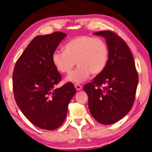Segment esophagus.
I'll return each instance as SVG.
<instances>
[{"label":"esophagus","mask_w":152,"mask_h":152,"mask_svg":"<svg viewBox=\"0 0 152 152\" xmlns=\"http://www.w3.org/2000/svg\"><path fill=\"white\" fill-rule=\"evenodd\" d=\"M75 87L77 91H80V90H82V86H80V85H79V84H75Z\"/></svg>","instance_id":"1"}]
</instances>
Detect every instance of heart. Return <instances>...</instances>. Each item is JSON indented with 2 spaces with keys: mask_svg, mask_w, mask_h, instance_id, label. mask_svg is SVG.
<instances>
[{
  "mask_svg": "<svg viewBox=\"0 0 152 152\" xmlns=\"http://www.w3.org/2000/svg\"><path fill=\"white\" fill-rule=\"evenodd\" d=\"M109 57L107 43L100 38L79 36L65 45L64 50H56L52 61L58 71L68 74L77 64L78 67L66 78L68 82L80 84L93 75L101 74L105 69Z\"/></svg>",
  "mask_w": 152,
  "mask_h": 152,
  "instance_id": "heart-1",
  "label": "heart"
}]
</instances>
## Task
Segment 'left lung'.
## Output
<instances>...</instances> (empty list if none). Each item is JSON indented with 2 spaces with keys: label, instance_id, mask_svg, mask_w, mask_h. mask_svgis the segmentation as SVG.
I'll return each mask as SVG.
<instances>
[{
  "label": "left lung",
  "instance_id": "left-lung-1",
  "mask_svg": "<svg viewBox=\"0 0 152 152\" xmlns=\"http://www.w3.org/2000/svg\"><path fill=\"white\" fill-rule=\"evenodd\" d=\"M107 41L109 50L105 69L84 86L93 117L102 124H111L127 114L134 105L138 75L134 59L123 39L111 31L93 33Z\"/></svg>",
  "mask_w": 152,
  "mask_h": 152
}]
</instances>
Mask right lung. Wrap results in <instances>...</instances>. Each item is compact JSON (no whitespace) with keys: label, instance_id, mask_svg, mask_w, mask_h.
<instances>
[{"label":"right lung","instance_id":"add662e5","mask_svg":"<svg viewBox=\"0 0 152 152\" xmlns=\"http://www.w3.org/2000/svg\"><path fill=\"white\" fill-rule=\"evenodd\" d=\"M66 34L55 32L34 37L16 61L13 76L14 98L23 115L41 129L54 130L66 119L68 105L76 93L71 82L56 88L61 75L52 55Z\"/></svg>","mask_w":152,"mask_h":152}]
</instances>
